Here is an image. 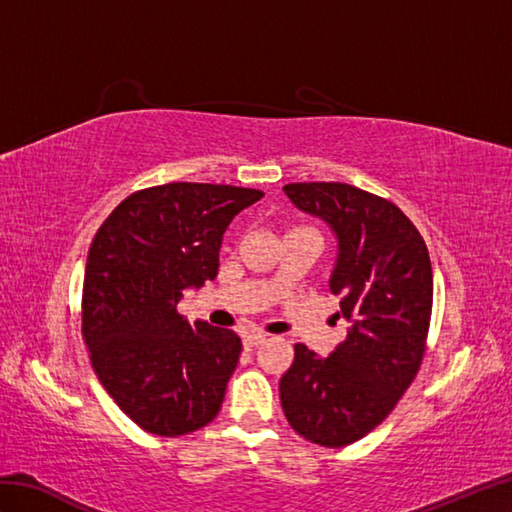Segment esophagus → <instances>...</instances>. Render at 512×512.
<instances>
[{
	"label": "esophagus",
	"instance_id": "1",
	"mask_svg": "<svg viewBox=\"0 0 512 512\" xmlns=\"http://www.w3.org/2000/svg\"><path fill=\"white\" fill-rule=\"evenodd\" d=\"M268 339V334L266 332H248V334H244V347H255V345H259V343H264Z\"/></svg>",
	"mask_w": 512,
	"mask_h": 512
}]
</instances>
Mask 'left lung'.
Returning a JSON list of instances; mask_svg holds the SVG:
<instances>
[{"label": "left lung", "mask_w": 512, "mask_h": 512, "mask_svg": "<svg viewBox=\"0 0 512 512\" xmlns=\"http://www.w3.org/2000/svg\"><path fill=\"white\" fill-rule=\"evenodd\" d=\"M284 191L339 239L330 290L352 328L328 358L297 343L279 398L301 438L339 449L376 429L418 374L433 306L431 259L418 228L380 195L343 182H292Z\"/></svg>", "instance_id": "obj_1"}]
</instances>
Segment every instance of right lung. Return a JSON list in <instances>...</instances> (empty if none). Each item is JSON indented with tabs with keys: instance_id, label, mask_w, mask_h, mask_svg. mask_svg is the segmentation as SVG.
Listing matches in <instances>:
<instances>
[{
	"instance_id": "obj_1",
	"label": "right lung",
	"mask_w": 512,
	"mask_h": 512,
	"mask_svg": "<svg viewBox=\"0 0 512 512\" xmlns=\"http://www.w3.org/2000/svg\"><path fill=\"white\" fill-rule=\"evenodd\" d=\"M262 198L231 184H160L125 198L92 239L81 332L101 385L147 433L187 436L222 407L242 341L191 325L178 301L215 279L228 224Z\"/></svg>"
}]
</instances>
